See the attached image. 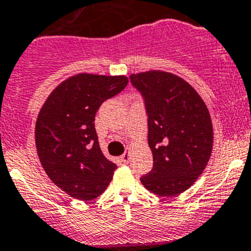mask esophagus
<instances>
[{
  "instance_id": "34e87169",
  "label": "esophagus",
  "mask_w": 251,
  "mask_h": 251,
  "mask_svg": "<svg viewBox=\"0 0 251 251\" xmlns=\"http://www.w3.org/2000/svg\"><path fill=\"white\" fill-rule=\"evenodd\" d=\"M128 160H130V154H128V152H125V153L121 156V161H123L124 163H128Z\"/></svg>"
}]
</instances>
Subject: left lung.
<instances>
[{
  "mask_svg": "<svg viewBox=\"0 0 251 251\" xmlns=\"http://www.w3.org/2000/svg\"><path fill=\"white\" fill-rule=\"evenodd\" d=\"M149 116V146L153 168L141 177L150 192L176 197L204 171L213 149L207 105L186 80L162 70L131 74Z\"/></svg>",
  "mask_w": 251,
  "mask_h": 251,
  "instance_id": "1",
  "label": "left lung"
}]
</instances>
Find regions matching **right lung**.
I'll return each instance as SVG.
<instances>
[{"instance_id": "right-lung-1", "label": "right lung", "mask_w": 251, "mask_h": 251, "mask_svg": "<svg viewBox=\"0 0 251 251\" xmlns=\"http://www.w3.org/2000/svg\"><path fill=\"white\" fill-rule=\"evenodd\" d=\"M125 75L80 73L47 98L36 123V147L50 181L70 197L90 201L104 193L118 166L100 150L95 114L127 85Z\"/></svg>"}]
</instances>
